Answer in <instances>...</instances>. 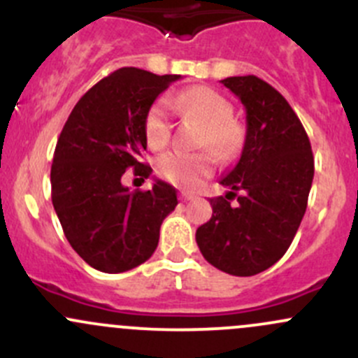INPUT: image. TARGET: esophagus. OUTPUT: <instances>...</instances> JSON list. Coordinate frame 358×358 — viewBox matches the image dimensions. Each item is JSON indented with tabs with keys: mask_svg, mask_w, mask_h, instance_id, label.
<instances>
[{
	"mask_svg": "<svg viewBox=\"0 0 358 358\" xmlns=\"http://www.w3.org/2000/svg\"><path fill=\"white\" fill-rule=\"evenodd\" d=\"M194 197H196V196H194V194H189V192L180 194V199H182V201H192Z\"/></svg>",
	"mask_w": 358,
	"mask_h": 358,
	"instance_id": "obj_1",
	"label": "esophagus"
}]
</instances>
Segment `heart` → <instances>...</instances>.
Masks as SVG:
<instances>
[{"instance_id":"b5f03b06","label":"heart","mask_w":358,"mask_h":358,"mask_svg":"<svg viewBox=\"0 0 358 358\" xmlns=\"http://www.w3.org/2000/svg\"><path fill=\"white\" fill-rule=\"evenodd\" d=\"M176 106L183 114L202 126L199 145L208 147L216 159L232 161L241 152L246 138L244 126L232 119V106L223 95L208 86H196L176 96ZM171 136L168 106L159 100L145 117V138L150 149H162ZM213 169L209 154L166 152L157 159V171L164 180L183 189H194Z\"/></svg>"}]
</instances>
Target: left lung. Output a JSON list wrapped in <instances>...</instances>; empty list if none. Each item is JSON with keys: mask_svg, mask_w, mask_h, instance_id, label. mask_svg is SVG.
<instances>
[{"mask_svg": "<svg viewBox=\"0 0 358 358\" xmlns=\"http://www.w3.org/2000/svg\"><path fill=\"white\" fill-rule=\"evenodd\" d=\"M222 83L246 109V140L237 164L220 180L229 192L209 199L213 216L196 241L213 266L249 277L291 246L312 189L313 154L298 115L268 83L256 76ZM236 195L238 202L230 203Z\"/></svg>", "mask_w": 358, "mask_h": 358, "instance_id": "1", "label": "left lung"}]
</instances>
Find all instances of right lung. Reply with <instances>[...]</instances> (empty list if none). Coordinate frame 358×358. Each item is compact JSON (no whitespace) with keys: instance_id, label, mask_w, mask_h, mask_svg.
I'll use <instances>...</instances> for the list:
<instances>
[{"instance_id":"1","label":"right lung","mask_w":358,"mask_h":358,"mask_svg":"<svg viewBox=\"0 0 358 358\" xmlns=\"http://www.w3.org/2000/svg\"><path fill=\"white\" fill-rule=\"evenodd\" d=\"M182 76L122 67L79 99L53 154L52 202L72 249L95 270L121 273L156 251L161 223L178 204L176 189L121 183L128 168L149 178L145 117L156 99Z\"/></svg>"}]
</instances>
